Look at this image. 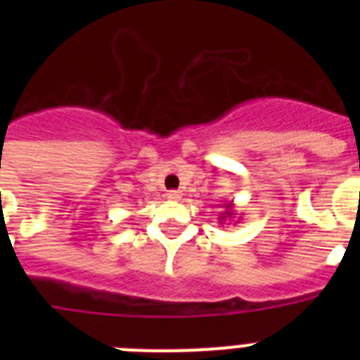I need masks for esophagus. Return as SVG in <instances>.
Instances as JSON below:
<instances>
[{
  "label": "esophagus",
  "instance_id": "obj_1",
  "mask_svg": "<svg viewBox=\"0 0 360 360\" xmlns=\"http://www.w3.org/2000/svg\"><path fill=\"white\" fill-rule=\"evenodd\" d=\"M167 198L174 200V202H176V200H182V193H180V191H169V193H167Z\"/></svg>",
  "mask_w": 360,
  "mask_h": 360
}]
</instances>
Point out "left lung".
I'll use <instances>...</instances> for the list:
<instances>
[{
  "label": "left lung",
  "instance_id": "obj_1",
  "mask_svg": "<svg viewBox=\"0 0 360 360\" xmlns=\"http://www.w3.org/2000/svg\"><path fill=\"white\" fill-rule=\"evenodd\" d=\"M221 205V209L224 211L219 212V224L224 225L225 221H229V219H232L234 216H236V211H234V203L232 202H224V203H219ZM234 224H238V221H234Z\"/></svg>",
  "mask_w": 360,
  "mask_h": 360
}]
</instances>
